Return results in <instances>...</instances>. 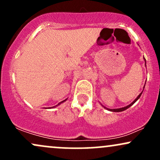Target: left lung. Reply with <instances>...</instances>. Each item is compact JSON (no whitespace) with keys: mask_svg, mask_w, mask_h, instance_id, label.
Returning a JSON list of instances; mask_svg holds the SVG:
<instances>
[{"mask_svg":"<svg viewBox=\"0 0 160 160\" xmlns=\"http://www.w3.org/2000/svg\"><path fill=\"white\" fill-rule=\"evenodd\" d=\"M141 94H142V92H141V93H140V94H139L138 96L137 97V98L135 99V101H134V102H132V103H131V104H129V105L126 106V107H124V108H117V109H109V108H105V107H104V108H106V109L108 110V111H113V112H120V111H125V110L128 109V108H129V107H131V106L132 105V104H133L134 103H135V102H136V101L138 100V99L139 98H140L141 95Z\"/></svg>","mask_w":160,"mask_h":160,"instance_id":"left-lung-1","label":"left lung"}]
</instances>
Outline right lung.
Listing matches in <instances>:
<instances>
[{
    "mask_svg": "<svg viewBox=\"0 0 160 160\" xmlns=\"http://www.w3.org/2000/svg\"><path fill=\"white\" fill-rule=\"evenodd\" d=\"M65 100H66V99H65ZM65 100L62 101V102H60V103H58V104H57V105H56V106H58V104H61V103H62V102H65ZM54 107H56V106H54ZM52 108H53V107H52Z\"/></svg>",
    "mask_w": 160,
    "mask_h": 160,
    "instance_id": "right-lung-1",
    "label": "right lung"
}]
</instances>
